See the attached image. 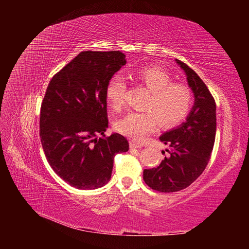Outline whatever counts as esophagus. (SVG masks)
<instances>
[{
    "label": "esophagus",
    "instance_id": "esophagus-1",
    "mask_svg": "<svg viewBox=\"0 0 249 249\" xmlns=\"http://www.w3.org/2000/svg\"><path fill=\"white\" fill-rule=\"evenodd\" d=\"M130 147H131V148H141L142 145H141V144H138V143L134 142V141H131V142H130Z\"/></svg>",
    "mask_w": 249,
    "mask_h": 249
}]
</instances>
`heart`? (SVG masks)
I'll return each instance as SVG.
<instances>
[{"label":"heart","mask_w":249,"mask_h":249,"mask_svg":"<svg viewBox=\"0 0 249 249\" xmlns=\"http://www.w3.org/2000/svg\"><path fill=\"white\" fill-rule=\"evenodd\" d=\"M150 91L145 111L131 112L115 124L116 130L132 140L139 141L152 133L159 124L162 127L178 125L189 114L193 105L191 88L180 82H172L170 73L159 66H147L135 73ZM125 82L119 74L107 85L106 99L114 110L124 105Z\"/></svg>","instance_id":"b5f03b06"}]
</instances>
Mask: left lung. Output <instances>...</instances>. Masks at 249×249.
Instances as JSON below:
<instances>
[{"label":"left lung","mask_w":249,"mask_h":249,"mask_svg":"<svg viewBox=\"0 0 249 249\" xmlns=\"http://www.w3.org/2000/svg\"><path fill=\"white\" fill-rule=\"evenodd\" d=\"M177 62L187 74L195 97L194 106L184 124L160 136V141L168 145V155L161 164L143 170L145 184L164 193L183 190L201 175L210 161L216 136L213 95L196 72L179 60Z\"/></svg>","instance_id":"left-lung-1"}]
</instances>
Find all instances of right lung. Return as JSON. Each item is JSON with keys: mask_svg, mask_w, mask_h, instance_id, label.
Masks as SVG:
<instances>
[{"mask_svg": "<svg viewBox=\"0 0 249 249\" xmlns=\"http://www.w3.org/2000/svg\"><path fill=\"white\" fill-rule=\"evenodd\" d=\"M124 58L119 51L80 53L52 78L42 100L39 135L44 155L53 170L77 189L106 185L115 155L129 150L123 135H105L107 85L125 64Z\"/></svg>", "mask_w": 249, "mask_h": 249, "instance_id": "obj_1", "label": "right lung"}]
</instances>
